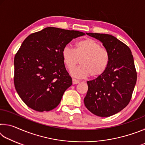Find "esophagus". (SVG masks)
Wrapping results in <instances>:
<instances>
[{
    "label": "esophagus",
    "instance_id": "obj_1",
    "mask_svg": "<svg viewBox=\"0 0 145 145\" xmlns=\"http://www.w3.org/2000/svg\"><path fill=\"white\" fill-rule=\"evenodd\" d=\"M72 83H73V84H78V83H79V80L75 79V78H73Z\"/></svg>",
    "mask_w": 145,
    "mask_h": 145
}]
</instances>
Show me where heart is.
<instances>
[{
    "instance_id": "b5f03b06",
    "label": "heart",
    "mask_w": 145,
    "mask_h": 145,
    "mask_svg": "<svg viewBox=\"0 0 145 145\" xmlns=\"http://www.w3.org/2000/svg\"><path fill=\"white\" fill-rule=\"evenodd\" d=\"M63 63L69 71H72L80 62L81 65L72 72L77 78L101 76L109 66V52L106 48L92 38H86L75 43L74 50L65 46L62 51Z\"/></svg>"
}]
</instances>
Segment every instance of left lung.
Wrapping results in <instances>:
<instances>
[{
	"label": "left lung",
	"mask_w": 145,
	"mask_h": 145,
	"mask_svg": "<svg viewBox=\"0 0 145 145\" xmlns=\"http://www.w3.org/2000/svg\"><path fill=\"white\" fill-rule=\"evenodd\" d=\"M102 43L110 55L109 66L103 74L87 82L85 106L93 114L108 117L129 104L137 80L133 56L125 44L107 34L86 33Z\"/></svg>",
	"instance_id": "1"
}]
</instances>
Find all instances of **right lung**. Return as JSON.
Returning a JSON list of instances; mask_svg holds the SVG:
<instances>
[{
  "label": "right lung",
  "instance_id": "1",
  "mask_svg": "<svg viewBox=\"0 0 145 145\" xmlns=\"http://www.w3.org/2000/svg\"><path fill=\"white\" fill-rule=\"evenodd\" d=\"M77 31L48 27L30 34L14 56V87L23 102L36 111H49L59 104L72 79L63 63L62 51Z\"/></svg>",
  "mask_w": 145,
  "mask_h": 145
}]
</instances>
